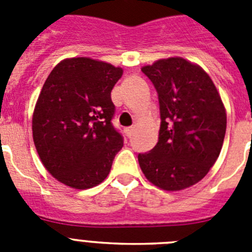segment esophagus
<instances>
[{
    "label": "esophagus",
    "instance_id": "1",
    "mask_svg": "<svg viewBox=\"0 0 252 252\" xmlns=\"http://www.w3.org/2000/svg\"><path fill=\"white\" fill-rule=\"evenodd\" d=\"M132 132H133V128L132 127L125 128V133H126V136H127V137L132 136Z\"/></svg>",
    "mask_w": 252,
    "mask_h": 252
}]
</instances>
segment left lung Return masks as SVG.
<instances>
[{
    "label": "left lung",
    "mask_w": 252,
    "mask_h": 252,
    "mask_svg": "<svg viewBox=\"0 0 252 252\" xmlns=\"http://www.w3.org/2000/svg\"><path fill=\"white\" fill-rule=\"evenodd\" d=\"M158 91L161 125L153 150L139 154L146 179L177 192L203 179L220 157L227 115L215 83L198 64L180 57L144 65Z\"/></svg>",
    "instance_id": "8db88e82"
}]
</instances>
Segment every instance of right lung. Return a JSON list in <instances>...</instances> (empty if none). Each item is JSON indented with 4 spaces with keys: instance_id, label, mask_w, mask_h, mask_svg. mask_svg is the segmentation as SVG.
I'll use <instances>...</instances> for the list:
<instances>
[{
    "instance_id": "obj_1",
    "label": "right lung",
    "mask_w": 252,
    "mask_h": 252,
    "mask_svg": "<svg viewBox=\"0 0 252 252\" xmlns=\"http://www.w3.org/2000/svg\"><path fill=\"white\" fill-rule=\"evenodd\" d=\"M122 73L120 66L78 57L62 60L46 78L32 113V139L46 170L66 187L98 186L124 146L111 125V91Z\"/></svg>"
}]
</instances>
